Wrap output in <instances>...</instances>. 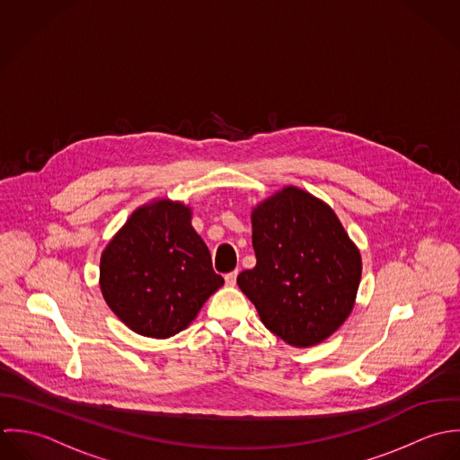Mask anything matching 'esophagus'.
Instances as JSON below:
<instances>
[{
    "mask_svg": "<svg viewBox=\"0 0 460 460\" xmlns=\"http://www.w3.org/2000/svg\"><path fill=\"white\" fill-rule=\"evenodd\" d=\"M236 277H238L236 270L231 272V274H226V277H224V279H226V284H227V286H234V284H236Z\"/></svg>",
    "mask_w": 460,
    "mask_h": 460,
    "instance_id": "esophagus-1",
    "label": "esophagus"
}]
</instances>
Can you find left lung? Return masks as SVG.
<instances>
[{
	"mask_svg": "<svg viewBox=\"0 0 460 460\" xmlns=\"http://www.w3.org/2000/svg\"><path fill=\"white\" fill-rule=\"evenodd\" d=\"M256 267L236 282L269 331L293 347L329 338L350 314L361 254L336 213L288 186L252 211Z\"/></svg>",
	"mask_w": 460,
	"mask_h": 460,
	"instance_id": "left-lung-1",
	"label": "left lung"
}]
</instances>
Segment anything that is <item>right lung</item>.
<instances>
[{
	"instance_id": "1",
	"label": "right lung",
	"mask_w": 460,
	"mask_h": 460,
	"mask_svg": "<svg viewBox=\"0 0 460 460\" xmlns=\"http://www.w3.org/2000/svg\"><path fill=\"white\" fill-rule=\"evenodd\" d=\"M101 291L135 332L171 338L197 316L224 279L181 202L138 208L101 256Z\"/></svg>"
}]
</instances>
